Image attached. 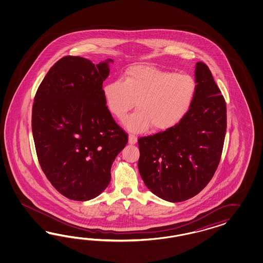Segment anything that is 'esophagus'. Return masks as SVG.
Wrapping results in <instances>:
<instances>
[{"mask_svg":"<svg viewBox=\"0 0 263 263\" xmlns=\"http://www.w3.org/2000/svg\"><path fill=\"white\" fill-rule=\"evenodd\" d=\"M136 143H137V137L133 134H129V143L135 144Z\"/></svg>","mask_w":263,"mask_h":263,"instance_id":"1","label":"esophagus"}]
</instances>
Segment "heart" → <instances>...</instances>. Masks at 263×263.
Returning a JSON list of instances; mask_svg holds the SVG:
<instances>
[{
	"mask_svg": "<svg viewBox=\"0 0 263 263\" xmlns=\"http://www.w3.org/2000/svg\"><path fill=\"white\" fill-rule=\"evenodd\" d=\"M111 114L121 119L134 107L138 111L124 121L131 131L151 125L164 130L175 125L190 110L197 93V83L190 74L160 70L151 66L129 68L122 80H114L103 88Z\"/></svg>",
	"mask_w": 263,
	"mask_h": 263,
	"instance_id": "1",
	"label": "heart"
}]
</instances>
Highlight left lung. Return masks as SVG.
<instances>
[{
    "label": "left lung",
    "mask_w": 263,
    "mask_h": 263,
    "mask_svg": "<svg viewBox=\"0 0 263 263\" xmlns=\"http://www.w3.org/2000/svg\"><path fill=\"white\" fill-rule=\"evenodd\" d=\"M197 93L175 125L138 140L145 186L171 202L198 195L215 174L227 130V106L206 64H196Z\"/></svg>",
    "instance_id": "8db88e82"
}]
</instances>
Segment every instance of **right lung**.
I'll return each mask as SVG.
<instances>
[{
    "label": "right lung",
    "mask_w": 263,
    "mask_h": 263,
    "mask_svg": "<svg viewBox=\"0 0 263 263\" xmlns=\"http://www.w3.org/2000/svg\"><path fill=\"white\" fill-rule=\"evenodd\" d=\"M109 63L64 57L34 96L32 130L40 167L57 191L73 200L95 199L108 187L112 162L128 142L104 97Z\"/></svg>",
    "instance_id": "right-lung-1"
}]
</instances>
